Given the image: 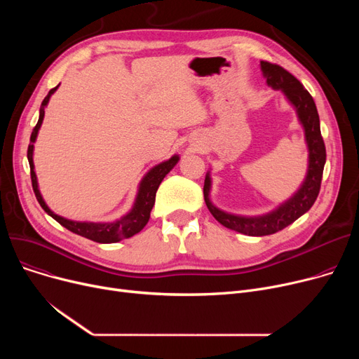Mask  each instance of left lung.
<instances>
[{
  "label": "left lung",
  "mask_w": 359,
  "mask_h": 359,
  "mask_svg": "<svg viewBox=\"0 0 359 359\" xmlns=\"http://www.w3.org/2000/svg\"><path fill=\"white\" fill-rule=\"evenodd\" d=\"M260 69L266 84L273 90H280L288 103L295 109L298 122L304 129V138L309 149V165L306 179L298 191L285 202L278 205L271 212L256 217L237 215L219 210L211 201L212 180L210 172L205 176L203 198L214 218L224 227L246 236H269L288 227L301 215H304L317 199L326 163V148L320 132V119L316 103L310 93L303 87L292 74L279 65L260 61Z\"/></svg>",
  "instance_id": "1"
}]
</instances>
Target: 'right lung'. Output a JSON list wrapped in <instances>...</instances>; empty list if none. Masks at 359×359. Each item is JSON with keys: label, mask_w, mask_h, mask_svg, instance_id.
<instances>
[{"label": "right lung", "mask_w": 359, "mask_h": 359, "mask_svg": "<svg viewBox=\"0 0 359 359\" xmlns=\"http://www.w3.org/2000/svg\"><path fill=\"white\" fill-rule=\"evenodd\" d=\"M60 86H56L55 88H52L48 96L43 99L41 110H39V121H37L32 137H30V144L27 148V160L30 164V176H32V186L33 191L36 195V199L39 201L41 206L45 210V212L48 215H50L55 221H58L62 227H65L67 230L79 234L81 237H86L88 240L97 241V243H118L123 238H129L132 236H135L137 233H140L145 224L149 219V214L151 210H153L154 202H156V192L158 189L160 183L163 182V179L165 177V175L172 170L177 163H179V156L175 154L173 157H170L168 160L154 165L153 168H149L148 172L145 173V176L141 179L140 186H138V192L134 201V205L129 210V212H126L125 215H122L119 219L111 221V222H91V221H74V219H68L64 218L58 214H55L53 211H50L49 206L46 205V202L43 201L41 191H39V184H37V177H36V172H34V163H33V149H34V141L37 138V134H39V129L42 126L43 122V116H45V107L49 103V99L52 94L58 90Z\"/></svg>", "instance_id": "add662e5"}]
</instances>
